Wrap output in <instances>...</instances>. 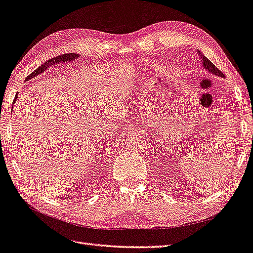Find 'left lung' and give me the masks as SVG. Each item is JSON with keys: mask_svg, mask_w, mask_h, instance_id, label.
<instances>
[{"mask_svg": "<svg viewBox=\"0 0 253 253\" xmlns=\"http://www.w3.org/2000/svg\"><path fill=\"white\" fill-rule=\"evenodd\" d=\"M197 52H198V55L201 56V59H202V66L204 67V69H206L207 71L209 72V73H211V74H214V75H216V76H220V78H224V74H223L220 70L216 68L214 64L211 62L207 57H205L204 55H203V52H201L199 50H197Z\"/></svg>", "mask_w": 253, "mask_h": 253, "instance_id": "left-lung-1", "label": "left lung"}]
</instances>
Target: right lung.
<instances>
[{
    "mask_svg": "<svg viewBox=\"0 0 253 253\" xmlns=\"http://www.w3.org/2000/svg\"><path fill=\"white\" fill-rule=\"evenodd\" d=\"M79 56H80V55H78V54H73V52H70V54H64V55H59V56H57V57H54V58H52V59L47 60V61L44 62L43 64H41V66H40L37 70H35L34 72H32L30 75L28 76L27 81L33 79L34 76H37V75H39V74H41V73H43V72L46 71V70L48 69L49 67L54 66V64L66 63V62H69V61H73V60L76 59V58H79ZM17 98H18V93H17V96H16L15 99H14V103L16 102Z\"/></svg>",
    "mask_w": 253,
    "mask_h": 253,
    "instance_id": "right-lung-1",
    "label": "right lung"
}]
</instances>
